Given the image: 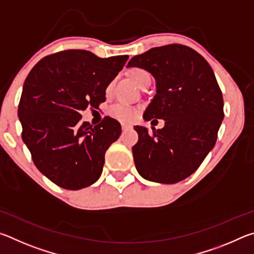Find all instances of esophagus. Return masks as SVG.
I'll list each match as a JSON object with an SVG mask.
<instances>
[{
  "instance_id": "34e87169",
  "label": "esophagus",
  "mask_w": 254,
  "mask_h": 254,
  "mask_svg": "<svg viewBox=\"0 0 254 254\" xmlns=\"http://www.w3.org/2000/svg\"><path fill=\"white\" fill-rule=\"evenodd\" d=\"M132 127L128 126V124H122V130L123 131H127V130H130Z\"/></svg>"
}]
</instances>
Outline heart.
Segmentation results:
<instances>
[{
    "label": "heart",
    "instance_id": "obj_1",
    "mask_svg": "<svg viewBox=\"0 0 254 254\" xmlns=\"http://www.w3.org/2000/svg\"><path fill=\"white\" fill-rule=\"evenodd\" d=\"M128 76L139 87H141L145 81L150 80L149 72L143 68H132L128 71ZM112 91H113V83H109L105 88L106 95H110ZM110 114L122 122H130L135 117V110L126 104H117L111 107Z\"/></svg>",
    "mask_w": 254,
    "mask_h": 254
}]
</instances>
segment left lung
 I'll list each match as a JSON object with an SVG mask.
<instances>
[{"label":"left lung","instance_id":"obj_1","mask_svg":"<svg viewBox=\"0 0 254 254\" xmlns=\"http://www.w3.org/2000/svg\"><path fill=\"white\" fill-rule=\"evenodd\" d=\"M127 66L144 68L157 81V94L143 119L165 120V127H152L151 133L134 127L139 140L132 152L137 173L154 183L182 182L214 148L224 118L214 71L203 56L179 44L134 56Z\"/></svg>","mask_w":254,"mask_h":254}]
</instances>
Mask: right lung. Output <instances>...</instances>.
<instances>
[{
  "mask_svg": "<svg viewBox=\"0 0 254 254\" xmlns=\"http://www.w3.org/2000/svg\"><path fill=\"white\" fill-rule=\"evenodd\" d=\"M127 58L63 50L42 58L25 78L18 109L21 135L37 168L57 186L77 190L100 178L121 124L105 117L93 127L80 121V112L105 102L107 84Z\"/></svg>",
  "mask_w": 254,
  "mask_h": 254,
  "instance_id": "right-lung-1",
  "label": "right lung"
}]
</instances>
